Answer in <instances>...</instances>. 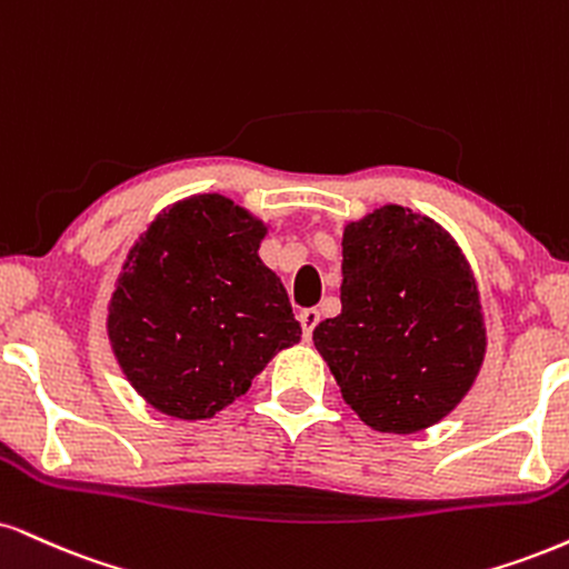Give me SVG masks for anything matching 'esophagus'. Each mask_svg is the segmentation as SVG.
I'll use <instances>...</instances> for the list:
<instances>
[{"mask_svg": "<svg viewBox=\"0 0 569 569\" xmlns=\"http://www.w3.org/2000/svg\"><path fill=\"white\" fill-rule=\"evenodd\" d=\"M318 320H320V312L315 310V307H310V310L299 312V323H302L305 339H312V331H315V326H318Z\"/></svg>", "mask_w": 569, "mask_h": 569, "instance_id": "esophagus-1", "label": "esophagus"}]
</instances>
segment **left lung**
Wrapping results in <instances>:
<instances>
[{"label": "left lung", "instance_id": "left-lung-1", "mask_svg": "<svg viewBox=\"0 0 569 569\" xmlns=\"http://www.w3.org/2000/svg\"><path fill=\"white\" fill-rule=\"evenodd\" d=\"M341 312L312 341L341 397L376 432L442 421L485 360L477 280L435 219L387 203L341 238Z\"/></svg>", "mask_w": 569, "mask_h": 569}]
</instances>
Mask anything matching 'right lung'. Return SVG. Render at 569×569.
<instances>
[{
  "label": "right lung",
  "mask_w": 569,
  "mask_h": 569,
  "mask_svg": "<svg viewBox=\"0 0 569 569\" xmlns=\"http://www.w3.org/2000/svg\"><path fill=\"white\" fill-rule=\"evenodd\" d=\"M264 222L219 193L163 209L132 246L108 305L121 371L161 413L211 419L302 339L259 259Z\"/></svg>",
  "instance_id": "right-lung-1"
}]
</instances>
